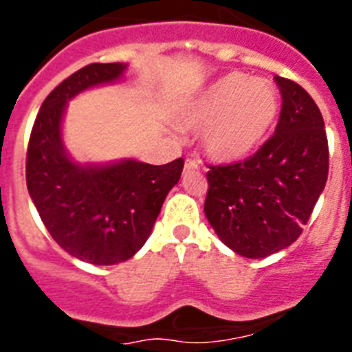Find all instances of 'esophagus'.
<instances>
[{"mask_svg":"<svg viewBox=\"0 0 352 352\" xmlns=\"http://www.w3.org/2000/svg\"><path fill=\"white\" fill-rule=\"evenodd\" d=\"M197 169H199L197 160H192V158H188V160L185 162V170H197Z\"/></svg>","mask_w":352,"mask_h":352,"instance_id":"1","label":"esophagus"}]
</instances>
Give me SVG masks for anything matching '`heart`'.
Instances as JSON below:
<instances>
[{
    "instance_id": "obj_1",
    "label": "heart",
    "mask_w": 352,
    "mask_h": 352,
    "mask_svg": "<svg viewBox=\"0 0 352 352\" xmlns=\"http://www.w3.org/2000/svg\"><path fill=\"white\" fill-rule=\"evenodd\" d=\"M278 111L280 98L270 80L232 72L197 96L183 123L188 129L204 130L203 144L211 157L236 162L263 144Z\"/></svg>"
}]
</instances>
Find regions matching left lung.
<instances>
[{
  "mask_svg": "<svg viewBox=\"0 0 352 352\" xmlns=\"http://www.w3.org/2000/svg\"><path fill=\"white\" fill-rule=\"evenodd\" d=\"M275 82L282 111L273 138L247 160L211 166L206 174L208 222L223 245L248 259L294 243L328 179L321 111L294 80L275 76Z\"/></svg>",
  "mask_w": 352,
  "mask_h": 352,
  "instance_id": "obj_1",
  "label": "left lung"
}]
</instances>
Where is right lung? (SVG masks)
I'll return each mask as SVG.
<instances>
[{
    "instance_id": "1",
    "label": "right lung",
    "mask_w": 352,
    "mask_h": 352,
    "mask_svg": "<svg viewBox=\"0 0 352 352\" xmlns=\"http://www.w3.org/2000/svg\"><path fill=\"white\" fill-rule=\"evenodd\" d=\"M125 70L123 63H91L72 74L43 100L28 144V192L43 226L70 256L98 266L141 250L185 164L183 158L166 166L133 158L79 164L68 155L61 132L68 100L116 82Z\"/></svg>"
}]
</instances>
